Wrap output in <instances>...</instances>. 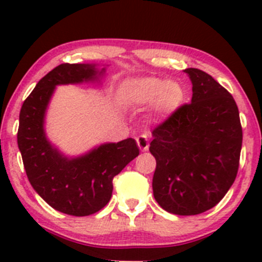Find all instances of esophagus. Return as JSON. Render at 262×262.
Masks as SVG:
<instances>
[{"label":"esophagus","mask_w":262,"mask_h":262,"mask_svg":"<svg viewBox=\"0 0 262 262\" xmlns=\"http://www.w3.org/2000/svg\"><path fill=\"white\" fill-rule=\"evenodd\" d=\"M137 144H138L139 149H141L142 152H146V150H148V147H149V142H148L147 136H144V134L139 136L138 138H137Z\"/></svg>","instance_id":"1"}]
</instances>
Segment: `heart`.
<instances>
[{
	"instance_id": "1",
	"label": "heart",
	"mask_w": 262,
	"mask_h": 262,
	"mask_svg": "<svg viewBox=\"0 0 262 262\" xmlns=\"http://www.w3.org/2000/svg\"><path fill=\"white\" fill-rule=\"evenodd\" d=\"M126 100L137 105L152 103L153 112L161 118L172 115L185 101V90L178 81H163L160 77H143L124 83Z\"/></svg>"
}]
</instances>
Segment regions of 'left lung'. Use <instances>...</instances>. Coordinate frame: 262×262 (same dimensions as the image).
I'll return each instance as SVG.
<instances>
[{
  "label": "left lung",
  "mask_w": 262,
  "mask_h": 262,
  "mask_svg": "<svg viewBox=\"0 0 262 262\" xmlns=\"http://www.w3.org/2000/svg\"><path fill=\"white\" fill-rule=\"evenodd\" d=\"M192 83L184 104L152 132V187L161 208L195 215L215 207L237 176L242 147L238 107L210 75L186 68Z\"/></svg>",
  "instance_id": "left-lung-1"
}]
</instances>
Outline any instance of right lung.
Listing matches in <instances>:
<instances>
[{
  "instance_id": "right-lung-1",
  "label": "right lung",
  "mask_w": 262,
  "mask_h": 262,
  "mask_svg": "<svg viewBox=\"0 0 262 262\" xmlns=\"http://www.w3.org/2000/svg\"><path fill=\"white\" fill-rule=\"evenodd\" d=\"M104 72L95 64H59L36 83L20 110L17 144L29 181L50 207L68 215L102 209L112 198L113 179L139 155L133 138L101 144L75 158L47 139L44 118L55 86L95 81Z\"/></svg>"
}]
</instances>
